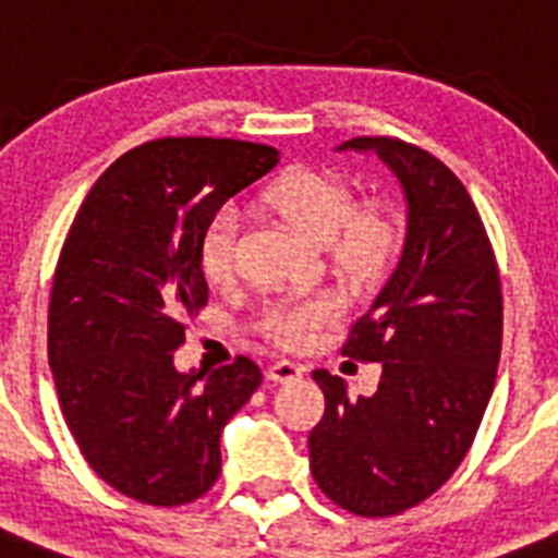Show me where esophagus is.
<instances>
[{"mask_svg": "<svg viewBox=\"0 0 558 558\" xmlns=\"http://www.w3.org/2000/svg\"><path fill=\"white\" fill-rule=\"evenodd\" d=\"M303 372H306V368L292 363V360H278V363H271V366L266 368V377H269L271 383H292L301 380Z\"/></svg>", "mask_w": 558, "mask_h": 558, "instance_id": "1", "label": "esophagus"}]
</instances>
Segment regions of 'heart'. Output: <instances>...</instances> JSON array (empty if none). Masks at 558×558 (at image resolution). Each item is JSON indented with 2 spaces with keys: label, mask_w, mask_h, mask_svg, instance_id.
Returning <instances> with one entry per match:
<instances>
[{
  "label": "heart",
  "mask_w": 558,
  "mask_h": 558,
  "mask_svg": "<svg viewBox=\"0 0 558 558\" xmlns=\"http://www.w3.org/2000/svg\"><path fill=\"white\" fill-rule=\"evenodd\" d=\"M266 204L308 241L326 243L331 264L351 278H372L395 252L397 232L377 207H354L349 181L326 170H289L266 190ZM201 266L213 283L235 271V218L218 213L201 238ZM337 317L329 294L275 306L264 317V335L287 349H301Z\"/></svg>",
  "instance_id": "heart-1"
}]
</instances>
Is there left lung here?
I'll list each match as a JSON object with an SVG mask.
<instances>
[{
  "label": "left lung",
  "mask_w": 558,
  "mask_h": 558,
  "mask_svg": "<svg viewBox=\"0 0 558 558\" xmlns=\"http://www.w3.org/2000/svg\"><path fill=\"white\" fill-rule=\"evenodd\" d=\"M405 195V243L343 354L383 363L372 397L312 372L326 395L308 434L312 476L357 517H397L428 499L465 460L488 409L502 351V287L474 201L446 163L416 144L360 135Z\"/></svg>",
  "instance_id": "8db88e82"
}]
</instances>
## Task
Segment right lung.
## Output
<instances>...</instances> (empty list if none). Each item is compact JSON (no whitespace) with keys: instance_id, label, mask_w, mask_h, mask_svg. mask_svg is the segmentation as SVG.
Returning a JSON list of instances; mask_svg holds the SVG:
<instances>
[{"instance_id":"right-lung-1","label":"right lung","mask_w":558,"mask_h":558,"mask_svg":"<svg viewBox=\"0 0 558 558\" xmlns=\"http://www.w3.org/2000/svg\"><path fill=\"white\" fill-rule=\"evenodd\" d=\"M278 149L235 138H158L87 192L53 275L48 360L64 423L119 494L175 508L221 474V430L260 386L250 357L181 374L172 351L207 306L201 238Z\"/></svg>"}]
</instances>
